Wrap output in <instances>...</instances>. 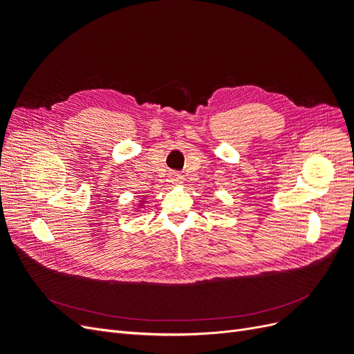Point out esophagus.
<instances>
[{"label": "esophagus", "instance_id": "1", "mask_svg": "<svg viewBox=\"0 0 354 354\" xmlns=\"http://www.w3.org/2000/svg\"><path fill=\"white\" fill-rule=\"evenodd\" d=\"M168 181H169V185L178 186V185L183 183V177H181V176L177 174V173H174V174H171V176L168 177Z\"/></svg>", "mask_w": 354, "mask_h": 354}]
</instances>
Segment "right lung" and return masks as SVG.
I'll list each match as a JSON object with an SVG mask.
<instances>
[{"mask_svg":"<svg viewBox=\"0 0 354 354\" xmlns=\"http://www.w3.org/2000/svg\"><path fill=\"white\" fill-rule=\"evenodd\" d=\"M147 198V196H146ZM146 198H142L140 199V202L137 203V211H140V208H143L145 207V203H146Z\"/></svg>","mask_w":354,"mask_h":354,"instance_id":"obj_1","label":"right lung"}]
</instances>
